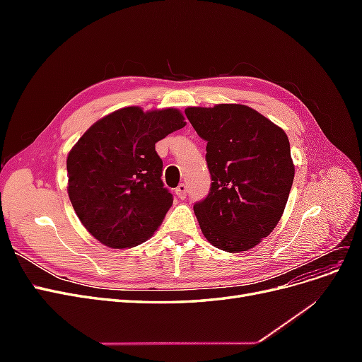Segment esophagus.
<instances>
[{
	"label": "esophagus",
	"mask_w": 362,
	"mask_h": 362,
	"mask_svg": "<svg viewBox=\"0 0 362 362\" xmlns=\"http://www.w3.org/2000/svg\"><path fill=\"white\" fill-rule=\"evenodd\" d=\"M175 193H177V196L180 199H184L185 196H187V185H185L184 182H181L177 189H175Z\"/></svg>",
	"instance_id": "esophagus-1"
}]
</instances>
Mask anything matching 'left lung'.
<instances>
[{
    "mask_svg": "<svg viewBox=\"0 0 362 362\" xmlns=\"http://www.w3.org/2000/svg\"><path fill=\"white\" fill-rule=\"evenodd\" d=\"M185 116L206 141L211 187L193 205L205 238L243 252L267 237L286 208L294 178L284 129L242 104L189 107Z\"/></svg>",
    "mask_w": 362,
    "mask_h": 362,
    "instance_id": "1",
    "label": "left lung"
}]
</instances>
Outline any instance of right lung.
I'll return each instance as SVG.
<instances>
[{
	"label": "right lung",
	"instance_id": "obj_1",
	"mask_svg": "<svg viewBox=\"0 0 362 362\" xmlns=\"http://www.w3.org/2000/svg\"><path fill=\"white\" fill-rule=\"evenodd\" d=\"M182 127L177 108L125 107L95 122L69 151V199L98 242L127 249L157 231L173 198L156 144Z\"/></svg>",
	"mask_w": 362,
	"mask_h": 362
}]
</instances>
